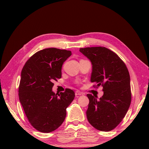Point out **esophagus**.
<instances>
[{
    "label": "esophagus",
    "mask_w": 149,
    "mask_h": 149,
    "mask_svg": "<svg viewBox=\"0 0 149 149\" xmlns=\"http://www.w3.org/2000/svg\"><path fill=\"white\" fill-rule=\"evenodd\" d=\"M75 95H76V96H78V95H83V93L79 91H76L75 92Z\"/></svg>",
    "instance_id": "1"
}]
</instances>
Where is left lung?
<instances>
[{
    "mask_svg": "<svg viewBox=\"0 0 149 149\" xmlns=\"http://www.w3.org/2000/svg\"><path fill=\"white\" fill-rule=\"evenodd\" d=\"M92 64L91 83L103 87L104 94L97 96L88 94L89 100L86 116L92 126L101 131L114 129L123 118L131 102L129 71L118 55L105 47L79 49Z\"/></svg>",
    "mask_w": 149,
    "mask_h": 149,
    "instance_id": "8db88e82",
    "label": "left lung"
}]
</instances>
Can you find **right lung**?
<instances>
[{"instance_id":"right-lung-1","label":"right lung","mask_w":149,"mask_h":149,"mask_svg":"<svg viewBox=\"0 0 149 149\" xmlns=\"http://www.w3.org/2000/svg\"><path fill=\"white\" fill-rule=\"evenodd\" d=\"M71 54L66 49H44L31 56L22 70L19 100L31 125L41 132L60 127L74 98L72 89L58 95L52 90L53 81L61 78L62 65Z\"/></svg>"}]
</instances>
